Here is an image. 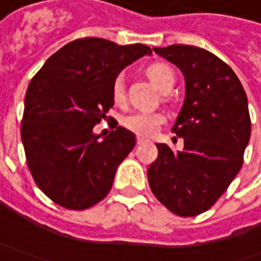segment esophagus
Masks as SVG:
<instances>
[{
	"instance_id": "esophagus-1",
	"label": "esophagus",
	"mask_w": 261,
	"mask_h": 261,
	"mask_svg": "<svg viewBox=\"0 0 261 261\" xmlns=\"http://www.w3.org/2000/svg\"><path fill=\"white\" fill-rule=\"evenodd\" d=\"M144 142V138H136V145H141Z\"/></svg>"
}]
</instances>
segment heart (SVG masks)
<instances>
[{
	"mask_svg": "<svg viewBox=\"0 0 261 261\" xmlns=\"http://www.w3.org/2000/svg\"><path fill=\"white\" fill-rule=\"evenodd\" d=\"M146 75L149 76V80L163 93H168L174 87V72L166 64H161V62L151 64L146 68ZM112 97L116 105H122L125 101V78L122 74L116 75L112 83ZM164 122H166V117L163 113L139 110V112H134L130 115L125 116L122 120V125L139 138H151L160 130V127Z\"/></svg>",
	"mask_w": 261,
	"mask_h": 261,
	"instance_id": "heart-1",
	"label": "heart"
}]
</instances>
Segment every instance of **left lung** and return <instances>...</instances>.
Wrapping results in <instances>:
<instances>
[{
    "instance_id": "left-lung-1",
    "label": "left lung",
    "mask_w": 261,
    "mask_h": 261,
    "mask_svg": "<svg viewBox=\"0 0 261 261\" xmlns=\"http://www.w3.org/2000/svg\"><path fill=\"white\" fill-rule=\"evenodd\" d=\"M154 52L185 75V103L173 126L185 148L156 144L148 181L168 211L196 216L215 205L243 167L251 134L246 91L236 72L202 47L173 45Z\"/></svg>"
}]
</instances>
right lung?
Here are the masks:
<instances>
[{
	"label": "right lung",
	"instance_id": "add662e5",
	"mask_svg": "<svg viewBox=\"0 0 261 261\" xmlns=\"http://www.w3.org/2000/svg\"><path fill=\"white\" fill-rule=\"evenodd\" d=\"M151 54L141 43L76 39L32 78L21 120L25 161L37 187L56 205L84 211L110 192L117 167L135 146V135L115 126L101 141L93 127L113 119L107 112L113 107L115 76Z\"/></svg>",
	"mask_w": 261,
	"mask_h": 261
}]
</instances>
